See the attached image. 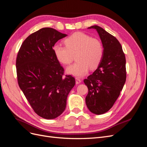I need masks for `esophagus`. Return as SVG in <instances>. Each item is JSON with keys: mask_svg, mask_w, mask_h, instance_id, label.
Returning <instances> with one entry per match:
<instances>
[{"mask_svg": "<svg viewBox=\"0 0 147 147\" xmlns=\"http://www.w3.org/2000/svg\"><path fill=\"white\" fill-rule=\"evenodd\" d=\"M75 82H76V84H78L79 83H80L82 82V80H80V78L78 77H76L75 78Z\"/></svg>", "mask_w": 147, "mask_h": 147, "instance_id": "1", "label": "esophagus"}]
</instances>
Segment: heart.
I'll use <instances>...</instances> for the list:
<instances>
[{
  "mask_svg": "<svg viewBox=\"0 0 147 147\" xmlns=\"http://www.w3.org/2000/svg\"><path fill=\"white\" fill-rule=\"evenodd\" d=\"M65 46L56 43L53 51L56 59L63 65L70 64L76 54V63L67 68V72L82 77L91 69L97 68L104 56V47L96 38L83 32H75L64 40Z\"/></svg>",
  "mask_w": 147,
  "mask_h": 147,
  "instance_id": "b5f03b06",
  "label": "heart"
}]
</instances>
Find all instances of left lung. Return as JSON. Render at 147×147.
<instances>
[{
    "label": "left lung",
    "mask_w": 147,
    "mask_h": 147,
    "mask_svg": "<svg viewBox=\"0 0 147 147\" xmlns=\"http://www.w3.org/2000/svg\"><path fill=\"white\" fill-rule=\"evenodd\" d=\"M94 29L99 34L104 47V56L98 67L84 80L88 88L86 97L87 107L96 115L106 113L112 107L126 82V58L118 40L98 26Z\"/></svg>",
    "instance_id": "8db88e82"
}]
</instances>
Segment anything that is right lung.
Returning <instances> with one entry per match:
<instances>
[{
  "mask_svg": "<svg viewBox=\"0 0 147 147\" xmlns=\"http://www.w3.org/2000/svg\"><path fill=\"white\" fill-rule=\"evenodd\" d=\"M67 35L51 28L40 29L26 38L16 57L20 89L34 112L48 119L63 113L75 84L72 75L63 77L64 68L53 51L55 43Z\"/></svg>",
  "mask_w": 147,
  "mask_h": 147,
  "instance_id": "1",
  "label": "right lung"
}]
</instances>
